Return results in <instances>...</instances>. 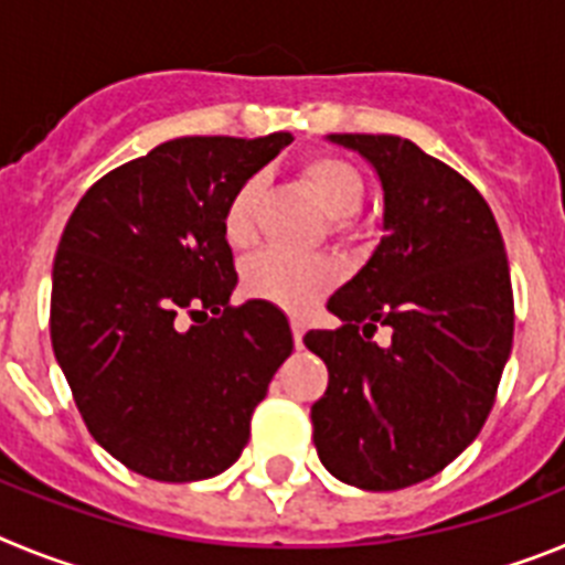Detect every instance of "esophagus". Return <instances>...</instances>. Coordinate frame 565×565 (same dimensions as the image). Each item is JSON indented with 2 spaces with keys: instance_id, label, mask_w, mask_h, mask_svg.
I'll use <instances>...</instances> for the list:
<instances>
[{
  "instance_id": "34e87169",
  "label": "esophagus",
  "mask_w": 565,
  "mask_h": 565,
  "mask_svg": "<svg viewBox=\"0 0 565 565\" xmlns=\"http://www.w3.org/2000/svg\"><path fill=\"white\" fill-rule=\"evenodd\" d=\"M291 333H294V344L302 348V337H306V322L302 319H291Z\"/></svg>"
}]
</instances>
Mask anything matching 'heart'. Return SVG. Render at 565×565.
I'll return each instance as SVG.
<instances>
[{"label": "heart", "mask_w": 565, "mask_h": 565, "mask_svg": "<svg viewBox=\"0 0 565 565\" xmlns=\"http://www.w3.org/2000/svg\"><path fill=\"white\" fill-rule=\"evenodd\" d=\"M299 174L333 221V232H351V217H356L364 203L362 172L339 154L319 152L299 167ZM259 198H263V183L257 178L246 181L232 194L223 217L228 246L248 248L254 243ZM333 282H337V266L319 254H288L268 248L254 254L243 266V288L252 297L268 299L288 311L313 308Z\"/></svg>", "instance_id": "1"}]
</instances>
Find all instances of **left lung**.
<instances>
[{
    "label": "left lung",
    "mask_w": 565,
    "mask_h": 565,
    "mask_svg": "<svg viewBox=\"0 0 565 565\" xmlns=\"http://www.w3.org/2000/svg\"><path fill=\"white\" fill-rule=\"evenodd\" d=\"M373 163L384 237L328 308L337 331H308L328 364L313 402L319 461L371 492L438 476L476 441L515 333V299L492 209L456 169L398 135H331ZM379 324L394 331L379 349Z\"/></svg>",
    "instance_id": "8db88e82"
}]
</instances>
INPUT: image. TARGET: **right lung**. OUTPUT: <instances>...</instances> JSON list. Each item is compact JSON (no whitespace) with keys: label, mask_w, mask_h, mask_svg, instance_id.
I'll return each mask as SVG.
<instances>
[{"label":"right lung","mask_w":565,"mask_h":565,"mask_svg":"<svg viewBox=\"0 0 565 565\" xmlns=\"http://www.w3.org/2000/svg\"><path fill=\"white\" fill-rule=\"evenodd\" d=\"M291 141L174 138L104 174L70 214L50 342L89 436L138 476H221L291 356L286 313L266 299L232 306L223 232L232 194Z\"/></svg>","instance_id":"right-lung-1"}]
</instances>
